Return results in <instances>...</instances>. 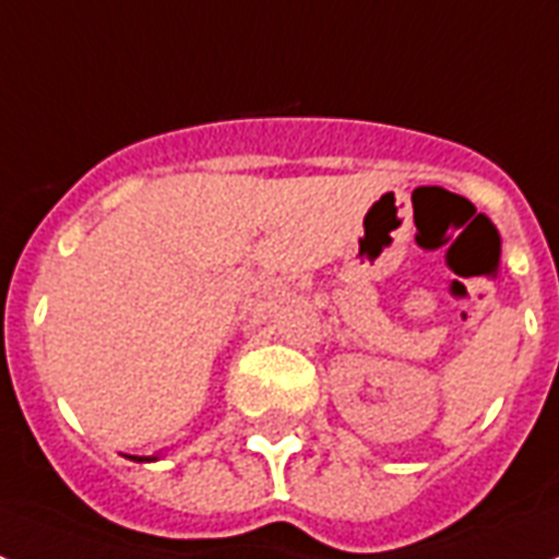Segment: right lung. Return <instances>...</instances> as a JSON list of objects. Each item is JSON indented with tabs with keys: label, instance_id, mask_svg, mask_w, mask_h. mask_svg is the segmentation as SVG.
Returning a JSON list of instances; mask_svg holds the SVG:
<instances>
[{
	"label": "right lung",
	"instance_id": "add662e5",
	"mask_svg": "<svg viewBox=\"0 0 559 559\" xmlns=\"http://www.w3.org/2000/svg\"><path fill=\"white\" fill-rule=\"evenodd\" d=\"M131 460H138V456H131ZM143 460H148V456H140V460H138V462H143Z\"/></svg>",
	"mask_w": 559,
	"mask_h": 559
}]
</instances>
